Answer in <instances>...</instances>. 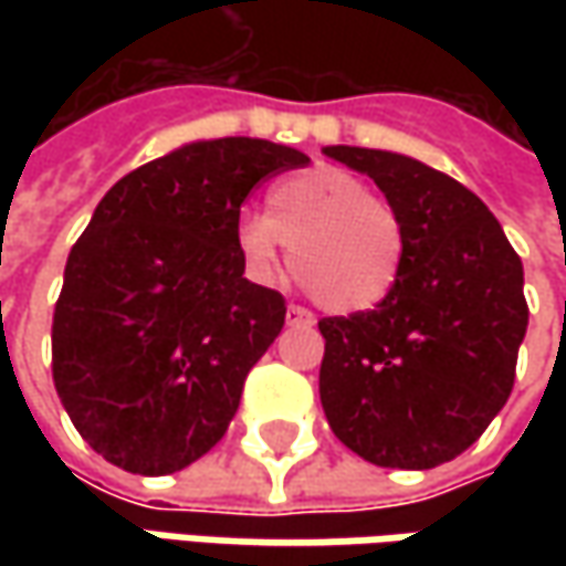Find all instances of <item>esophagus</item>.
I'll list each match as a JSON object with an SVG mask.
<instances>
[{"label": "esophagus", "instance_id": "34e87169", "mask_svg": "<svg viewBox=\"0 0 566 566\" xmlns=\"http://www.w3.org/2000/svg\"><path fill=\"white\" fill-rule=\"evenodd\" d=\"M286 321H290V324H315L312 312H305L302 305H290V308H286Z\"/></svg>", "mask_w": 566, "mask_h": 566}]
</instances>
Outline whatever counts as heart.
<instances>
[{
	"mask_svg": "<svg viewBox=\"0 0 566 566\" xmlns=\"http://www.w3.org/2000/svg\"><path fill=\"white\" fill-rule=\"evenodd\" d=\"M235 245L258 280H273L290 249L317 302L356 315L397 290L409 232L397 205L371 195L359 176L315 166L273 188L264 217H242Z\"/></svg>",
	"mask_w": 566,
	"mask_h": 566,
	"instance_id": "1",
	"label": "heart"
}]
</instances>
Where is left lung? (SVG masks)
Segmentation results:
<instances>
[{"label":"left lung","instance_id":"left-lung-1","mask_svg":"<svg viewBox=\"0 0 566 566\" xmlns=\"http://www.w3.org/2000/svg\"><path fill=\"white\" fill-rule=\"evenodd\" d=\"M406 220L397 290L317 321L321 406L343 444L387 469H434L472 447L513 390L530 308L523 261L467 186L412 157L334 144Z\"/></svg>","mask_w":566,"mask_h":566}]
</instances>
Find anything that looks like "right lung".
<instances>
[{
    "label": "right lung",
    "instance_id": "1",
    "mask_svg": "<svg viewBox=\"0 0 566 566\" xmlns=\"http://www.w3.org/2000/svg\"><path fill=\"white\" fill-rule=\"evenodd\" d=\"M305 164L261 138L191 142L103 195L65 264L53 380L113 467L169 475L227 434L286 321L283 295L242 276L239 207L261 179Z\"/></svg>",
    "mask_w": 566,
    "mask_h": 566
}]
</instances>
